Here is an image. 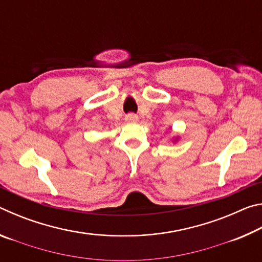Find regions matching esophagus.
Instances as JSON below:
<instances>
[{"label": "esophagus", "instance_id": "1", "mask_svg": "<svg viewBox=\"0 0 262 262\" xmlns=\"http://www.w3.org/2000/svg\"><path fill=\"white\" fill-rule=\"evenodd\" d=\"M127 120L134 122V121L137 120V117H136L135 114H128V115H127Z\"/></svg>", "mask_w": 262, "mask_h": 262}]
</instances>
